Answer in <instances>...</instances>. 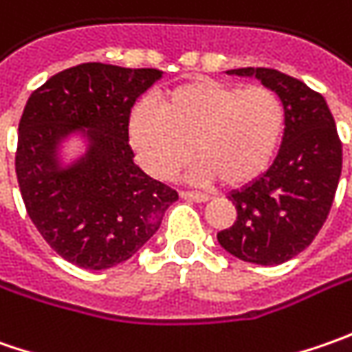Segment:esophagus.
Returning <instances> with one entry per match:
<instances>
[{"mask_svg":"<svg viewBox=\"0 0 352 352\" xmlns=\"http://www.w3.org/2000/svg\"><path fill=\"white\" fill-rule=\"evenodd\" d=\"M180 197L188 199V201H197V204H204V201L210 199L208 194H197V192H180Z\"/></svg>","mask_w":352,"mask_h":352,"instance_id":"34e87169","label":"esophagus"}]
</instances>
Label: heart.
Returning <instances> with one entry per match:
<instances>
[{
    "label": "heart",
    "mask_w": 352,
    "mask_h": 352,
    "mask_svg": "<svg viewBox=\"0 0 352 352\" xmlns=\"http://www.w3.org/2000/svg\"><path fill=\"white\" fill-rule=\"evenodd\" d=\"M156 103L131 109L129 139L160 180L176 176L194 151L192 182L247 186L270 168L286 127L284 102L268 86L199 78L164 89Z\"/></svg>",
    "instance_id": "b5f03b06"
}]
</instances>
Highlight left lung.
Segmentation results:
<instances>
[{
    "mask_svg": "<svg viewBox=\"0 0 352 352\" xmlns=\"http://www.w3.org/2000/svg\"><path fill=\"white\" fill-rule=\"evenodd\" d=\"M280 94L286 107L284 137L272 166L233 192L235 223L217 233L227 252L245 263L282 264L311 245L335 199L343 148L323 96L274 68H236Z\"/></svg>",
    "mask_w": 352,
    "mask_h": 352,
    "instance_id": "1",
    "label": "left lung"
}]
</instances>
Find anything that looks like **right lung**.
<instances>
[{"label":"right lung","mask_w":352,"mask_h":352,"mask_svg":"<svg viewBox=\"0 0 352 352\" xmlns=\"http://www.w3.org/2000/svg\"><path fill=\"white\" fill-rule=\"evenodd\" d=\"M160 76L86 62L48 78L25 105L15 153L21 196L50 249L80 268L125 263L178 199L135 164L129 144V113ZM78 130L89 137V153L62 169L56 148Z\"/></svg>","instance_id":"right-lung-1"}]
</instances>
